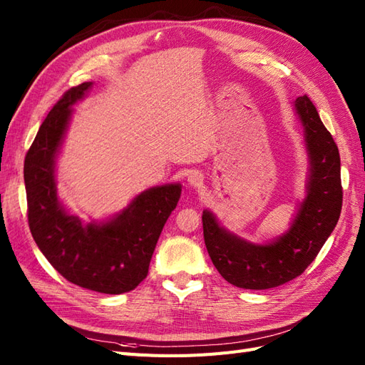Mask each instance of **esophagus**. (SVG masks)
I'll return each instance as SVG.
<instances>
[{
    "label": "esophagus",
    "mask_w": 365,
    "mask_h": 365,
    "mask_svg": "<svg viewBox=\"0 0 365 365\" xmlns=\"http://www.w3.org/2000/svg\"><path fill=\"white\" fill-rule=\"evenodd\" d=\"M187 182H189L192 187H200L202 184V176L197 172H190L187 175Z\"/></svg>",
    "instance_id": "obj_1"
}]
</instances>
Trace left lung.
<instances>
[{
	"mask_svg": "<svg viewBox=\"0 0 365 365\" xmlns=\"http://www.w3.org/2000/svg\"><path fill=\"white\" fill-rule=\"evenodd\" d=\"M294 109L303 126L307 176L304 200L298 202L289 228L256 244L220 225L213 212H202L210 259L237 288L269 289L298 277L332 235L341 215V161L335 141L307 96L297 97Z\"/></svg>",
	"mask_w": 365,
	"mask_h": 365,
	"instance_id": "left-lung-1",
	"label": "left lung"
}]
</instances>
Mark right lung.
Listing matches in <instances>:
<instances>
[{"label": "right lung", "instance_id": "add662e5", "mask_svg": "<svg viewBox=\"0 0 365 365\" xmlns=\"http://www.w3.org/2000/svg\"><path fill=\"white\" fill-rule=\"evenodd\" d=\"M93 82L74 86L53 106L24 161L29 225L38 248L68 282L102 294L132 291L146 279L165 220L181 196V184L138 193L121 212L91 222L71 215L58 195L56 163L73 106Z\"/></svg>", "mask_w": 365, "mask_h": 365}]
</instances>
